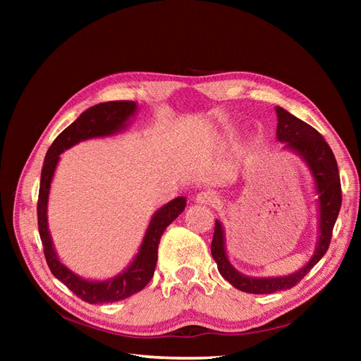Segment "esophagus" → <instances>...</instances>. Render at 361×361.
<instances>
[{"label":"esophagus","instance_id":"obj_1","mask_svg":"<svg viewBox=\"0 0 361 361\" xmlns=\"http://www.w3.org/2000/svg\"><path fill=\"white\" fill-rule=\"evenodd\" d=\"M216 200H218V195L212 190H204L195 195V202L200 204H214L216 203Z\"/></svg>","mask_w":361,"mask_h":361}]
</instances>
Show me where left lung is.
<instances>
[{"mask_svg": "<svg viewBox=\"0 0 361 361\" xmlns=\"http://www.w3.org/2000/svg\"><path fill=\"white\" fill-rule=\"evenodd\" d=\"M276 111L279 118L277 140L285 143V149L295 152L302 158L313 176L314 188L318 192L319 236L313 256L301 269L285 277L256 279L241 274L228 262L224 243V228L216 220L211 253L216 262L218 271L233 288L248 293H272L290 289L301 281L305 274H309L310 269L318 264L330 247L333 227L342 204V188L337 162L333 150L326 145L324 137L314 128L283 110L281 106H276Z\"/></svg>", "mask_w": 361, "mask_h": 361, "instance_id": "obj_1", "label": "left lung"}]
</instances>
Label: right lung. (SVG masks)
Listing matches in <instances>:
<instances>
[{
  "label": "right lung",
  "mask_w": 361,
  "mask_h": 361,
  "mask_svg": "<svg viewBox=\"0 0 361 361\" xmlns=\"http://www.w3.org/2000/svg\"><path fill=\"white\" fill-rule=\"evenodd\" d=\"M137 111V104L133 101H111L97 104L84 111L72 125H69L63 133L54 140V143L47 152L45 162H43L40 174V188L37 200V223L39 235L42 239L43 253H45L47 264L56 279L63 281L76 297L90 304L114 302L125 300L143 289L150 279L154 277V271L158 260V245L159 239L167 226L176 220L178 215L183 212L187 206V199L176 197L154 214L149 223L143 243L138 250L135 259L123 272L116 277L92 281L76 276L68 267H64L56 250L52 245V239L48 231V195L51 188V180L54 178L60 154L71 149L80 141L108 137L120 133L128 126L129 118Z\"/></svg>",
  "instance_id": "add662e5"
}]
</instances>
